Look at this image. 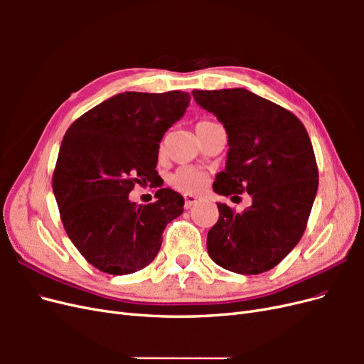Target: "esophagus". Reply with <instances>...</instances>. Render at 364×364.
Segmentation results:
<instances>
[{
  "label": "esophagus",
  "instance_id": "1",
  "mask_svg": "<svg viewBox=\"0 0 364 364\" xmlns=\"http://www.w3.org/2000/svg\"><path fill=\"white\" fill-rule=\"evenodd\" d=\"M194 203H197V197L196 196H185V208L190 209Z\"/></svg>",
  "mask_w": 364,
  "mask_h": 364
}]
</instances>
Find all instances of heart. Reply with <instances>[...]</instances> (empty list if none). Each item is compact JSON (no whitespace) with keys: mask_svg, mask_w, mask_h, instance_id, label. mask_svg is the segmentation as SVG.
I'll list each match as a JSON object with an SVG mask.
<instances>
[{"mask_svg":"<svg viewBox=\"0 0 364 364\" xmlns=\"http://www.w3.org/2000/svg\"><path fill=\"white\" fill-rule=\"evenodd\" d=\"M208 124H214V123H211V121H200V123H197L196 129L208 126ZM205 182H206L205 174L191 167H182L179 170H176L170 178V183L174 186V188L183 193L200 191L203 188Z\"/></svg>","mask_w":364,"mask_h":364,"instance_id":"heart-1","label":"heart"}]
</instances>
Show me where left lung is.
Returning a JSON list of instances; mask_svg holds the SVG:
<instances>
[{
    "mask_svg": "<svg viewBox=\"0 0 364 364\" xmlns=\"http://www.w3.org/2000/svg\"><path fill=\"white\" fill-rule=\"evenodd\" d=\"M194 100L226 129V167L217 194L247 193L252 205L235 213L217 203L209 229L211 259L226 270L258 274L273 269L299 243L318 185L314 150L301 119L243 87L193 91Z\"/></svg>",
    "mask_w": 364,
    "mask_h": 364,
    "instance_id": "1",
    "label": "left lung"
}]
</instances>
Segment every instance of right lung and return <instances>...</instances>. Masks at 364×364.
Instances as JSON below:
<instances>
[{"mask_svg": "<svg viewBox=\"0 0 364 364\" xmlns=\"http://www.w3.org/2000/svg\"><path fill=\"white\" fill-rule=\"evenodd\" d=\"M190 94L123 92L77 118L65 134L53 193L65 230L85 259L109 274H129L155 259L183 197L159 188L149 205L130 202L136 183H159V142L190 105ZM150 183V185H151Z\"/></svg>", "mask_w": 364, "mask_h": 364, "instance_id": "obj_1", "label": "right lung"}]
</instances>
